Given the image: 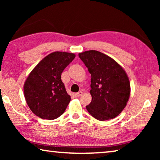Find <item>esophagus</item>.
I'll return each instance as SVG.
<instances>
[{
    "label": "esophagus",
    "mask_w": 160,
    "mask_h": 160,
    "mask_svg": "<svg viewBox=\"0 0 160 160\" xmlns=\"http://www.w3.org/2000/svg\"><path fill=\"white\" fill-rule=\"evenodd\" d=\"M74 95H75V97H78L82 96V92H81V91L78 92H77V93H75Z\"/></svg>",
    "instance_id": "obj_1"
}]
</instances>
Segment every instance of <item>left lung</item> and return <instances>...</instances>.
<instances>
[{
  "instance_id": "1",
  "label": "left lung",
  "mask_w": 160,
  "mask_h": 160,
  "mask_svg": "<svg viewBox=\"0 0 160 160\" xmlns=\"http://www.w3.org/2000/svg\"><path fill=\"white\" fill-rule=\"evenodd\" d=\"M78 56L92 77V101L87 110L99 121L116 117L126 107L131 93L126 71L113 58L99 51H87Z\"/></svg>"
}]
</instances>
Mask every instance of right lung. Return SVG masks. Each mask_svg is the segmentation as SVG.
Wrapping results in <instances>:
<instances>
[{"label":"right lung","mask_w":160,"mask_h":160,"mask_svg":"<svg viewBox=\"0 0 160 160\" xmlns=\"http://www.w3.org/2000/svg\"><path fill=\"white\" fill-rule=\"evenodd\" d=\"M72 53L55 51L46 56L29 74L24 84L27 104L35 115L53 120L63 114L70 101L61 73L73 60Z\"/></svg>","instance_id":"obj_1"}]
</instances>
